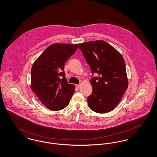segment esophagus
<instances>
[{
    "mask_svg": "<svg viewBox=\"0 0 157 157\" xmlns=\"http://www.w3.org/2000/svg\"><path fill=\"white\" fill-rule=\"evenodd\" d=\"M76 88L77 89H79L81 88V85H76Z\"/></svg>",
    "mask_w": 157,
    "mask_h": 157,
    "instance_id": "1",
    "label": "esophagus"
}]
</instances>
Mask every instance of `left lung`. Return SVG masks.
<instances>
[{
    "instance_id": "8db88e82",
    "label": "left lung",
    "mask_w": 157,
    "mask_h": 157,
    "mask_svg": "<svg viewBox=\"0 0 157 157\" xmlns=\"http://www.w3.org/2000/svg\"><path fill=\"white\" fill-rule=\"evenodd\" d=\"M91 72L92 93L88 104L94 112L105 113L114 109L128 88L125 63L116 49L102 40L79 44Z\"/></svg>"
}]
</instances>
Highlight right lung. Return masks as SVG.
Instances as JSON below:
<instances>
[{
  "mask_svg": "<svg viewBox=\"0 0 157 157\" xmlns=\"http://www.w3.org/2000/svg\"><path fill=\"white\" fill-rule=\"evenodd\" d=\"M78 49V44H53L35 61L31 69V89L40 102L52 111L67 106L75 92L63 71L65 63Z\"/></svg>",
  "mask_w": 157,
  "mask_h": 157,
  "instance_id": "right-lung-1",
  "label": "right lung"
}]
</instances>
